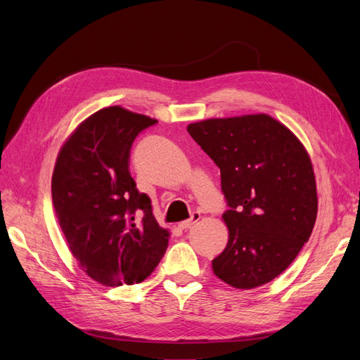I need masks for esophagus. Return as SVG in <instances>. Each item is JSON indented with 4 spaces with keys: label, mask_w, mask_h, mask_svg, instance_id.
I'll return each mask as SVG.
<instances>
[{
    "label": "esophagus",
    "mask_w": 360,
    "mask_h": 360,
    "mask_svg": "<svg viewBox=\"0 0 360 360\" xmlns=\"http://www.w3.org/2000/svg\"><path fill=\"white\" fill-rule=\"evenodd\" d=\"M200 219H201V214L195 212V213H192V216L189 217V219L180 222V224H179V228H180V230H189V228H191L192 225L197 224Z\"/></svg>",
    "instance_id": "1"
}]
</instances>
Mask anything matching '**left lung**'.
Here are the masks:
<instances>
[{
	"label": "left lung",
	"instance_id": "8db88e82",
	"mask_svg": "<svg viewBox=\"0 0 360 360\" xmlns=\"http://www.w3.org/2000/svg\"><path fill=\"white\" fill-rule=\"evenodd\" d=\"M221 169L230 238L214 275L240 290L281 275L309 240L317 217L312 163L300 141L266 114L212 118L188 126Z\"/></svg>",
	"mask_w": 360,
	"mask_h": 360
}]
</instances>
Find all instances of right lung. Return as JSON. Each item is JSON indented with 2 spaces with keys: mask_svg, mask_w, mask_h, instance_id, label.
Returning <instances> with one entry per match:
<instances>
[{
  "mask_svg": "<svg viewBox=\"0 0 360 360\" xmlns=\"http://www.w3.org/2000/svg\"><path fill=\"white\" fill-rule=\"evenodd\" d=\"M156 123L103 108L76 129L53 169L52 204L70 252L105 285L143 282L168 248L169 233L129 172L135 138Z\"/></svg>",
  "mask_w": 360,
  "mask_h": 360,
  "instance_id": "add662e5",
  "label": "right lung"
}]
</instances>
